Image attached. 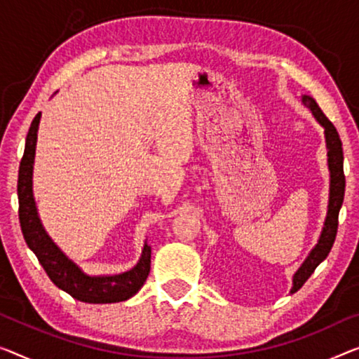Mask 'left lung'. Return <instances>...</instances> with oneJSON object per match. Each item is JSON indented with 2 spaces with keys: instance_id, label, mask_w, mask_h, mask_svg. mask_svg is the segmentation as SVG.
<instances>
[{
  "instance_id": "left-lung-1",
  "label": "left lung",
  "mask_w": 359,
  "mask_h": 359,
  "mask_svg": "<svg viewBox=\"0 0 359 359\" xmlns=\"http://www.w3.org/2000/svg\"><path fill=\"white\" fill-rule=\"evenodd\" d=\"M304 106L311 109L313 116L316 117L318 122L324 127L325 133V143H327V156H329V170H330V196H329V211L327 217H325V224L320 233V238L314 250L309 253V256L304 261L303 266L297 271L293 276V287L292 293L303 287V283L309 279L314 269L319 266L320 261L327 258L329 251L332 250V245L335 242L337 229H339V211L344 203L345 196V174H344V148H341V140L339 137V132L334 127L320 108L318 106L311 96H303Z\"/></svg>"
}]
</instances>
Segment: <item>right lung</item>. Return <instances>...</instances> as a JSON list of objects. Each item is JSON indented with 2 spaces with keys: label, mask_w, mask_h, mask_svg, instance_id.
Returning <instances> with one entry per match:
<instances>
[{
  "label": "right lung",
  "mask_w": 359,
  "mask_h": 359,
  "mask_svg": "<svg viewBox=\"0 0 359 359\" xmlns=\"http://www.w3.org/2000/svg\"><path fill=\"white\" fill-rule=\"evenodd\" d=\"M41 112L32 121L25 138L24 156L19 165L18 196H19V222L25 243L39 258L43 269L51 282L72 298L83 303H117L126 302L140 290L149 274L151 248L145 245L142 258L133 269L117 276L92 277L83 274L79 267L53 243L36 214V206L32 194V169H34L36 130H39Z\"/></svg>",
  "instance_id": "right-lung-1"
}]
</instances>
